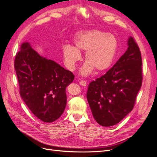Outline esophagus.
<instances>
[{"label": "esophagus", "instance_id": "esophagus-1", "mask_svg": "<svg viewBox=\"0 0 157 157\" xmlns=\"http://www.w3.org/2000/svg\"><path fill=\"white\" fill-rule=\"evenodd\" d=\"M79 84L81 85H82L83 86H86V85H87V83H86L85 81H84V80H82V81H80L79 82Z\"/></svg>", "mask_w": 157, "mask_h": 157}]
</instances>
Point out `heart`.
<instances>
[{"mask_svg":"<svg viewBox=\"0 0 157 157\" xmlns=\"http://www.w3.org/2000/svg\"><path fill=\"white\" fill-rule=\"evenodd\" d=\"M118 42L113 34L92 30L82 31L75 36L73 46L63 47V56L67 68L74 71L77 63L85 54L86 63L80 71V74L87 76L94 72H105L111 67L117 53Z\"/></svg>","mask_w":157,"mask_h":157,"instance_id":"heart-1","label":"heart"}]
</instances>
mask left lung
Here are the masks:
<instances>
[{
    "label": "left lung",
    "instance_id": "1",
    "mask_svg": "<svg viewBox=\"0 0 157 157\" xmlns=\"http://www.w3.org/2000/svg\"><path fill=\"white\" fill-rule=\"evenodd\" d=\"M128 48L114 65L90 83L86 98L97 123L111 127L119 123L133 109L142 82V57L132 37Z\"/></svg>",
    "mask_w": 157,
    "mask_h": 157
}]
</instances>
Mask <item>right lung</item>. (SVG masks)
I'll return each mask as SVG.
<instances>
[{
    "mask_svg": "<svg viewBox=\"0 0 157 157\" xmlns=\"http://www.w3.org/2000/svg\"><path fill=\"white\" fill-rule=\"evenodd\" d=\"M14 67L21 96L32 113L47 123L59 118L66 107V88L73 82V74L40 56L28 42L21 45Z\"/></svg>",
    "mask_w": 157,
    "mask_h": 157,
    "instance_id": "right-lung-1",
    "label": "right lung"
}]
</instances>
